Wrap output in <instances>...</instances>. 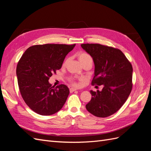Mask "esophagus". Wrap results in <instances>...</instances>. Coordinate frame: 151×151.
Returning a JSON list of instances; mask_svg holds the SVG:
<instances>
[{"label": "esophagus", "mask_w": 151, "mask_h": 151, "mask_svg": "<svg viewBox=\"0 0 151 151\" xmlns=\"http://www.w3.org/2000/svg\"><path fill=\"white\" fill-rule=\"evenodd\" d=\"M76 90H77V88H73V87H71V88H69V91H70V92H74V91H75Z\"/></svg>", "instance_id": "34e87169"}]
</instances>
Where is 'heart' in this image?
<instances>
[{
    "label": "heart",
    "mask_w": 151,
    "mask_h": 151,
    "mask_svg": "<svg viewBox=\"0 0 151 151\" xmlns=\"http://www.w3.org/2000/svg\"><path fill=\"white\" fill-rule=\"evenodd\" d=\"M78 59L80 60V62H82L83 60H85L86 59H92L91 57L88 55L87 53H80L78 54ZM72 82L74 85H76V83H75V82L73 80H72Z\"/></svg>",
    "instance_id": "heart-1"
}]
</instances>
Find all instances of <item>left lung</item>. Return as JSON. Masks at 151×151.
<instances>
[{"label": "left lung", "instance_id": "obj_1", "mask_svg": "<svg viewBox=\"0 0 151 151\" xmlns=\"http://www.w3.org/2000/svg\"><path fill=\"white\" fill-rule=\"evenodd\" d=\"M94 63L92 85L101 86V91H91V101L86 107L98 117L115 114L124 104L132 89L133 68L121 50L100 44H82Z\"/></svg>", "mask_w": 151, "mask_h": 151}]
</instances>
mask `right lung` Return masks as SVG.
<instances>
[{"instance_id":"right-lung-1","label":"right lung","mask_w":151,"mask_h":151,"mask_svg":"<svg viewBox=\"0 0 151 151\" xmlns=\"http://www.w3.org/2000/svg\"><path fill=\"white\" fill-rule=\"evenodd\" d=\"M75 46V44L34 45L27 49L19 60V89L25 103L36 113L50 115L63 107L69 94L68 87L63 84L54 87L48 80L61 68L65 56Z\"/></svg>"}]
</instances>
